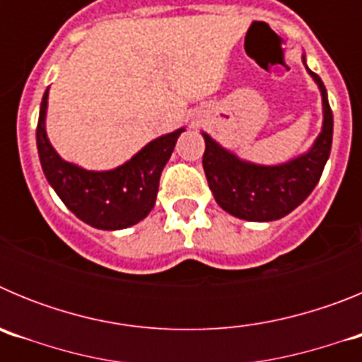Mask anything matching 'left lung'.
<instances>
[{"label":"left lung","instance_id":"8db88e82","mask_svg":"<svg viewBox=\"0 0 362 362\" xmlns=\"http://www.w3.org/2000/svg\"><path fill=\"white\" fill-rule=\"evenodd\" d=\"M306 72L315 81L322 101L321 132L306 152L279 165H259L241 159L238 153L203 134V168L206 181L221 209L245 221H276L288 216L312 194L330 158L334 116L321 78L306 65Z\"/></svg>","mask_w":362,"mask_h":362}]
</instances>
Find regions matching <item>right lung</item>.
Returning <instances> with one entry per match:
<instances>
[{
    "instance_id": "right-lung-1",
    "label": "right lung",
    "mask_w": 362,
    "mask_h": 362,
    "mask_svg": "<svg viewBox=\"0 0 362 362\" xmlns=\"http://www.w3.org/2000/svg\"><path fill=\"white\" fill-rule=\"evenodd\" d=\"M49 88L37 119L36 143L41 168L66 209L98 230H123L145 219L156 204L159 177L185 127L146 143L129 161L110 170H86L65 161L47 136Z\"/></svg>"
}]
</instances>
